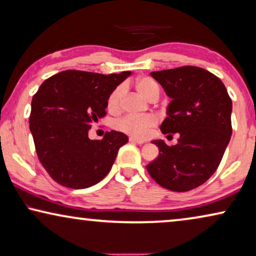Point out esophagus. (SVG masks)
Instances as JSON below:
<instances>
[{"label":"esophagus","instance_id":"1","mask_svg":"<svg viewBox=\"0 0 256 256\" xmlns=\"http://www.w3.org/2000/svg\"><path fill=\"white\" fill-rule=\"evenodd\" d=\"M129 141H130V142H134V143H138V144H143V143L146 142L144 140L136 138H129Z\"/></svg>","mask_w":256,"mask_h":256}]
</instances>
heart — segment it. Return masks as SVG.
Masks as SVG:
<instances>
[{
	"label": "heart",
	"instance_id": "obj_1",
	"mask_svg": "<svg viewBox=\"0 0 256 256\" xmlns=\"http://www.w3.org/2000/svg\"><path fill=\"white\" fill-rule=\"evenodd\" d=\"M136 90L146 99H152L154 96H160V86L157 85L155 80L148 76L140 78L135 84ZM124 87L118 86L114 90H112L107 99V108L110 110H118L121 104V99L124 96ZM157 124V118L152 115H146V116H124L115 122V128L126 134H129L135 138H146L152 132V129Z\"/></svg>",
	"mask_w": 256,
	"mask_h": 256
}]
</instances>
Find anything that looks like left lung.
I'll return each mask as SVG.
<instances>
[{
  "label": "left lung",
  "mask_w": 256,
  "mask_h": 256,
  "mask_svg": "<svg viewBox=\"0 0 256 256\" xmlns=\"http://www.w3.org/2000/svg\"><path fill=\"white\" fill-rule=\"evenodd\" d=\"M150 76L171 99L160 130L168 136L178 132L180 138L171 146L154 140L160 154L146 170L168 190L190 191L204 184L222 162L232 135V100L218 76L197 66Z\"/></svg>",
  "instance_id": "1"
}]
</instances>
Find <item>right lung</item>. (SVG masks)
<instances>
[{
    "label": "right lung",
    "mask_w": 256,
    "mask_h": 256,
    "mask_svg": "<svg viewBox=\"0 0 256 256\" xmlns=\"http://www.w3.org/2000/svg\"><path fill=\"white\" fill-rule=\"evenodd\" d=\"M130 74L68 70L38 88L31 101L30 132L40 162L58 184L86 188L110 172L128 136L112 130L102 140H90L88 130L106 115L112 90Z\"/></svg>",
    "instance_id": "add662e5"
}]
</instances>
